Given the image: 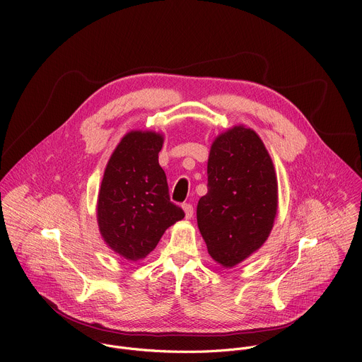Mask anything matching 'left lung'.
<instances>
[{"instance_id": "8db88e82", "label": "left lung", "mask_w": 362, "mask_h": 362, "mask_svg": "<svg viewBox=\"0 0 362 362\" xmlns=\"http://www.w3.org/2000/svg\"><path fill=\"white\" fill-rule=\"evenodd\" d=\"M163 137L154 132L127 133L103 176L97 221L101 236L130 261L148 255L165 230L185 212L170 200L166 175L159 165Z\"/></svg>"}]
</instances>
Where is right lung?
Returning <instances> with one entry per match:
<instances>
[{
  "label": "right lung",
  "instance_id": "1",
  "mask_svg": "<svg viewBox=\"0 0 362 362\" xmlns=\"http://www.w3.org/2000/svg\"><path fill=\"white\" fill-rule=\"evenodd\" d=\"M276 193L272 160L253 130L238 126L215 140L197 226L216 262L232 268L264 245L276 216Z\"/></svg>",
  "mask_w": 362,
  "mask_h": 362
}]
</instances>
